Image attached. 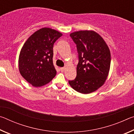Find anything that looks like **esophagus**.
<instances>
[{"mask_svg":"<svg viewBox=\"0 0 134 134\" xmlns=\"http://www.w3.org/2000/svg\"><path fill=\"white\" fill-rule=\"evenodd\" d=\"M60 69V71L63 72L64 70V67H61Z\"/></svg>","mask_w":134,"mask_h":134,"instance_id":"obj_1","label":"esophagus"}]
</instances>
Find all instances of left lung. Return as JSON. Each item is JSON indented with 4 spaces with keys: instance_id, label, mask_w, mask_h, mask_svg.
Segmentation results:
<instances>
[{
    "instance_id": "1",
    "label": "left lung",
    "mask_w": 134,
    "mask_h": 134,
    "mask_svg": "<svg viewBox=\"0 0 134 134\" xmlns=\"http://www.w3.org/2000/svg\"><path fill=\"white\" fill-rule=\"evenodd\" d=\"M70 36L76 44L79 63L76 77L69 80V85L81 93H90L101 87L107 78L110 50L103 38L93 31H79Z\"/></svg>"
}]
</instances>
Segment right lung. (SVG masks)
I'll return each mask as SVG.
<instances>
[{"label":"right lung","mask_w":134,"mask_h":134,"mask_svg":"<svg viewBox=\"0 0 134 134\" xmlns=\"http://www.w3.org/2000/svg\"><path fill=\"white\" fill-rule=\"evenodd\" d=\"M62 34L49 28L36 31L25 42L19 57L22 76L34 87L48 83L56 75L54 66V44Z\"/></svg>","instance_id":"add662e5"}]
</instances>
